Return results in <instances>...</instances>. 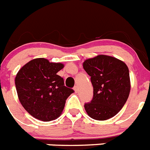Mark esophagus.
Returning <instances> with one entry per match:
<instances>
[{
    "mask_svg": "<svg viewBox=\"0 0 150 150\" xmlns=\"http://www.w3.org/2000/svg\"><path fill=\"white\" fill-rule=\"evenodd\" d=\"M74 91L76 92V93H77V92H78V87L76 86H74Z\"/></svg>",
    "mask_w": 150,
    "mask_h": 150,
    "instance_id": "obj_1",
    "label": "esophagus"
}]
</instances>
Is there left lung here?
Returning <instances> with one entry per match:
<instances>
[{
  "mask_svg": "<svg viewBox=\"0 0 150 150\" xmlns=\"http://www.w3.org/2000/svg\"><path fill=\"white\" fill-rule=\"evenodd\" d=\"M83 67L91 76L93 98L85 104L87 114L103 121L116 116L125 104L131 90L126 64L115 57L98 55L86 59Z\"/></svg>",
  "mask_w": 150,
  "mask_h": 150,
  "instance_id": "obj_1",
  "label": "left lung"
}]
</instances>
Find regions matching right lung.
<instances>
[{
    "mask_svg": "<svg viewBox=\"0 0 150 150\" xmlns=\"http://www.w3.org/2000/svg\"><path fill=\"white\" fill-rule=\"evenodd\" d=\"M64 67L60 62L38 58L18 71L15 84L18 100L33 117L49 122L62 113L66 99L74 92L64 86L63 78L57 74Z\"/></svg>",
    "mask_w": 150,
    "mask_h": 150,
    "instance_id": "add662e5",
    "label": "right lung"
}]
</instances>
